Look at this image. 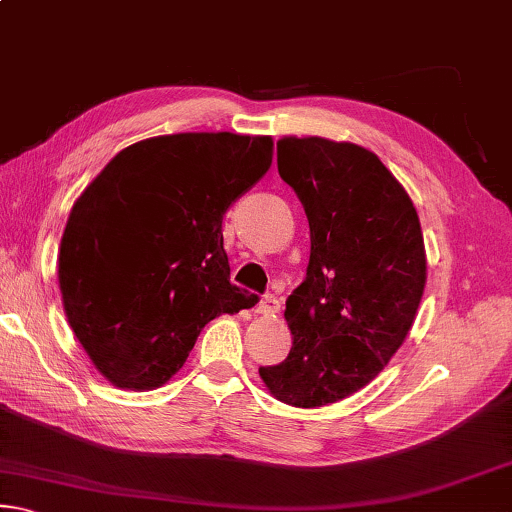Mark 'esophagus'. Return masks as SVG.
<instances>
[{
  "mask_svg": "<svg viewBox=\"0 0 512 512\" xmlns=\"http://www.w3.org/2000/svg\"><path fill=\"white\" fill-rule=\"evenodd\" d=\"M280 307H282V300L277 298L275 293H266L262 302H259L257 311H259V314H264V316H275L277 311H280Z\"/></svg>",
  "mask_w": 512,
  "mask_h": 512,
  "instance_id": "esophagus-1",
  "label": "esophagus"
}]
</instances>
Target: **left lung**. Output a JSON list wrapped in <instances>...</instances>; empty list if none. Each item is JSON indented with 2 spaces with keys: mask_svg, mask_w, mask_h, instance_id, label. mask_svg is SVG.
Returning <instances> with one entry per match:
<instances>
[{
  "mask_svg": "<svg viewBox=\"0 0 512 512\" xmlns=\"http://www.w3.org/2000/svg\"><path fill=\"white\" fill-rule=\"evenodd\" d=\"M277 171L305 207L311 255L284 311L289 357L259 377L280 402L316 409L391 361L420 307L427 257L409 194L363 146L284 137Z\"/></svg>",
  "mask_w": 512,
  "mask_h": 512,
  "instance_id": "left-lung-1",
  "label": "left lung"
}]
</instances>
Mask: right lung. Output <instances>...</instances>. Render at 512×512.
Returning <instances> with one entry per match:
<instances>
[{
    "mask_svg": "<svg viewBox=\"0 0 512 512\" xmlns=\"http://www.w3.org/2000/svg\"><path fill=\"white\" fill-rule=\"evenodd\" d=\"M271 160V137H151L117 153L74 203L60 293L76 339L112 384L158 388L212 318L257 305L230 282L221 228Z\"/></svg>",
    "mask_w": 512,
    "mask_h": 512,
    "instance_id": "1",
    "label": "right lung"
}]
</instances>
